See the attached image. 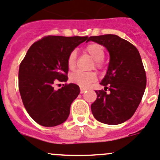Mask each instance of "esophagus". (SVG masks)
<instances>
[{
    "instance_id": "esophagus-1",
    "label": "esophagus",
    "mask_w": 160,
    "mask_h": 160,
    "mask_svg": "<svg viewBox=\"0 0 160 160\" xmlns=\"http://www.w3.org/2000/svg\"><path fill=\"white\" fill-rule=\"evenodd\" d=\"M86 91V89H85V88H80V92L81 93H83V92H85Z\"/></svg>"
}]
</instances>
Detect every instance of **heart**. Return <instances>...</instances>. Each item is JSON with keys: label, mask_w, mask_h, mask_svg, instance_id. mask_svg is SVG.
<instances>
[{"label": "heart", "mask_w": 160, "mask_h": 160, "mask_svg": "<svg viewBox=\"0 0 160 160\" xmlns=\"http://www.w3.org/2000/svg\"><path fill=\"white\" fill-rule=\"evenodd\" d=\"M84 51L87 52L94 60V66L98 69H101L104 67L103 59L104 58V48L97 43L89 44L85 48ZM68 67L70 70H74L76 67V53L74 52L70 53L68 57ZM97 76L95 72H83L78 71L72 73L70 75V81L72 83L78 85L82 88H87L91 83L97 81Z\"/></svg>", "instance_id": "1"}]
</instances>
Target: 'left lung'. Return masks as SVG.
<instances>
[{"mask_svg": "<svg viewBox=\"0 0 160 160\" xmlns=\"http://www.w3.org/2000/svg\"><path fill=\"white\" fill-rule=\"evenodd\" d=\"M89 41L109 52L110 61L97 98L91 104L94 118L104 124L118 125L130 119L139 106L146 87V74L138 48L115 34L92 36ZM108 89L109 93L107 92Z\"/></svg>", "mask_w": 160, "mask_h": 160, "instance_id": "1", "label": "left lung"}]
</instances>
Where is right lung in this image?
I'll return each mask as SVG.
<instances>
[{
    "mask_svg": "<svg viewBox=\"0 0 160 160\" xmlns=\"http://www.w3.org/2000/svg\"><path fill=\"white\" fill-rule=\"evenodd\" d=\"M88 37L47 36L34 42L19 69V89L26 110L41 126L56 127L64 122L72 102L80 92L78 85L68 81L67 61L70 53Z\"/></svg>",
    "mask_w": 160,
    "mask_h": 160,
    "instance_id": "add662e5",
    "label": "right lung"
}]
</instances>
